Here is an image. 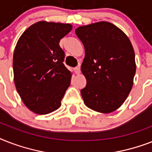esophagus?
Instances as JSON below:
<instances>
[{"mask_svg": "<svg viewBox=\"0 0 152 152\" xmlns=\"http://www.w3.org/2000/svg\"><path fill=\"white\" fill-rule=\"evenodd\" d=\"M74 71H75V72H76V75H79V74L80 73V66L76 67V68L74 69Z\"/></svg>", "mask_w": 152, "mask_h": 152, "instance_id": "esophagus-1", "label": "esophagus"}]
</instances>
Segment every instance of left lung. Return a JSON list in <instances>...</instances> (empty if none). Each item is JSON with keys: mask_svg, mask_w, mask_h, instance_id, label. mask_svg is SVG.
Instances as JSON below:
<instances>
[{"mask_svg": "<svg viewBox=\"0 0 152 152\" xmlns=\"http://www.w3.org/2000/svg\"><path fill=\"white\" fill-rule=\"evenodd\" d=\"M76 34L85 49L81 65L87 80L80 91L83 102L93 110L111 113L124 103L133 85L136 62L131 42L105 21L79 27Z\"/></svg>", "mask_w": 152, "mask_h": 152, "instance_id": "left-lung-1", "label": "left lung"}]
</instances>
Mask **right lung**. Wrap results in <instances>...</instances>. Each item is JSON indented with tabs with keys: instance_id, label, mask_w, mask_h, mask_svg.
<instances>
[{
	"instance_id": "right-lung-1",
	"label": "right lung",
	"mask_w": 152,
	"mask_h": 152,
	"mask_svg": "<svg viewBox=\"0 0 152 152\" xmlns=\"http://www.w3.org/2000/svg\"><path fill=\"white\" fill-rule=\"evenodd\" d=\"M69 23L39 21L18 40L13 53L14 82L25 106L38 114L59 108L71 83L60 40L71 31Z\"/></svg>"
}]
</instances>
